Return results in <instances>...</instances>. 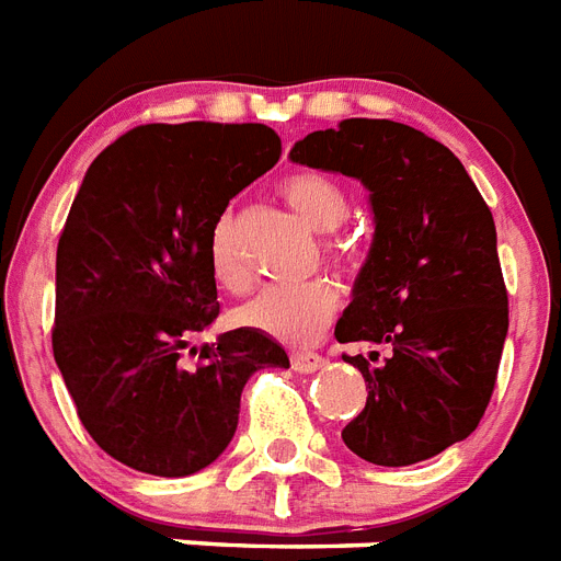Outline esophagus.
<instances>
[{
    "instance_id": "esophagus-1",
    "label": "esophagus",
    "mask_w": 561,
    "mask_h": 561,
    "mask_svg": "<svg viewBox=\"0 0 561 561\" xmlns=\"http://www.w3.org/2000/svg\"><path fill=\"white\" fill-rule=\"evenodd\" d=\"M318 367H324V358L318 356V353H295L293 356L295 374H316Z\"/></svg>"
}]
</instances>
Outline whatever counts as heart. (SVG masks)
Returning a JSON list of instances; mask_svg holds the SVG:
<instances>
[{
    "mask_svg": "<svg viewBox=\"0 0 561 561\" xmlns=\"http://www.w3.org/2000/svg\"><path fill=\"white\" fill-rule=\"evenodd\" d=\"M280 196L318 234L335 231L351 210L342 185H335L333 179L321 176V173H309V170L289 173L280 182ZM208 266L222 289L240 293L249 284L245 263L237 252L234 219L231 217L219 219L210 231ZM335 309H339V289L330 280H307V284L268 286L257 298L245 304L237 318H240V324L252 327L275 342L304 347V344L321 339Z\"/></svg>",
    "mask_w": 561,
    "mask_h": 561,
    "instance_id": "1",
    "label": "heart"
}]
</instances>
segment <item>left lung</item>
Listing matches in <instances>:
<instances>
[{
  "mask_svg": "<svg viewBox=\"0 0 561 561\" xmlns=\"http://www.w3.org/2000/svg\"><path fill=\"white\" fill-rule=\"evenodd\" d=\"M289 159L358 179L374 214L335 339L385 344L391 356H344L367 382L344 446L367 463L411 466L466 440L490 405L510 318L492 210L460 159L385 118L309 133Z\"/></svg>",
  "mask_w": 561,
  "mask_h": 561,
  "instance_id": "obj_1",
  "label": "left lung"
}]
</instances>
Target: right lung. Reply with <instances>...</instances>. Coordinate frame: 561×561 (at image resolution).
<instances>
[{
    "label": "right lung",
    "mask_w": 561,
    "mask_h": 561,
    "mask_svg": "<svg viewBox=\"0 0 561 561\" xmlns=\"http://www.w3.org/2000/svg\"><path fill=\"white\" fill-rule=\"evenodd\" d=\"M280 159L263 124H147L89 164L57 243L54 362L106 455L185 478L226 451L260 367H289L252 327L182 353L219 316L208 240L222 210ZM194 351V347H191Z\"/></svg>",
    "instance_id": "add662e5"
}]
</instances>
